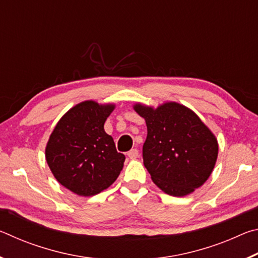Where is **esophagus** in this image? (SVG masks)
I'll return each instance as SVG.
<instances>
[{"label":"esophagus","mask_w":258,"mask_h":258,"mask_svg":"<svg viewBox=\"0 0 258 258\" xmlns=\"http://www.w3.org/2000/svg\"><path fill=\"white\" fill-rule=\"evenodd\" d=\"M127 156H128V158H131V159L138 158V157H139V150H138V149L130 150V151L127 152Z\"/></svg>","instance_id":"1"}]
</instances>
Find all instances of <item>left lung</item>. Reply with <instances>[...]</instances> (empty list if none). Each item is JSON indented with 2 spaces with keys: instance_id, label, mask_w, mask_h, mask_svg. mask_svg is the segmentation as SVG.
Returning a JSON list of instances; mask_svg holds the SVG:
<instances>
[{
  "instance_id": "8db88e82",
  "label": "left lung",
  "mask_w": 258,
  "mask_h": 258,
  "mask_svg": "<svg viewBox=\"0 0 258 258\" xmlns=\"http://www.w3.org/2000/svg\"><path fill=\"white\" fill-rule=\"evenodd\" d=\"M133 108L147 124L143 164L155 184L174 197L202 186L216 164L218 143L197 113L172 101L157 108L135 103Z\"/></svg>"
}]
</instances>
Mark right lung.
I'll list each match as a JSON object with an SVG mask.
<instances>
[{"instance_id": "1", "label": "right lung", "mask_w": 258, "mask_h": 258, "mask_svg": "<svg viewBox=\"0 0 258 258\" xmlns=\"http://www.w3.org/2000/svg\"><path fill=\"white\" fill-rule=\"evenodd\" d=\"M113 103L87 100L61 117L45 148V159L61 185L82 197L98 195L110 186L123 169L125 156L104 132Z\"/></svg>"}]
</instances>
